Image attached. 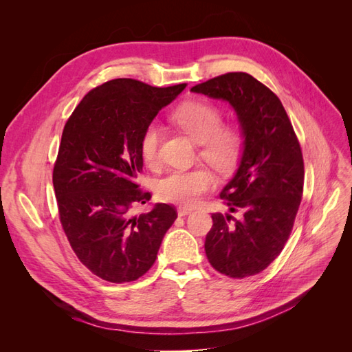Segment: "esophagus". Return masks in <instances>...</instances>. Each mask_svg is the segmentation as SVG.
Wrapping results in <instances>:
<instances>
[{
  "instance_id": "obj_1",
  "label": "esophagus",
  "mask_w": 352,
  "mask_h": 352,
  "mask_svg": "<svg viewBox=\"0 0 352 352\" xmlns=\"http://www.w3.org/2000/svg\"><path fill=\"white\" fill-rule=\"evenodd\" d=\"M190 212H192V210L186 208V207H179V208H177V214H179L180 217H185V216L190 214Z\"/></svg>"
}]
</instances>
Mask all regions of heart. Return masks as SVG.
<instances>
[{
  "label": "heart",
  "mask_w": 352,
  "mask_h": 352,
  "mask_svg": "<svg viewBox=\"0 0 352 352\" xmlns=\"http://www.w3.org/2000/svg\"><path fill=\"white\" fill-rule=\"evenodd\" d=\"M175 123L192 140L201 144V155L219 172H228L241 154L242 140L235 127L220 126L221 114L211 104L188 101L175 110ZM162 129L155 123L146 126L141 138V155L148 166L157 160ZM214 186V177L207 168L175 170L157 184V195L166 202L195 206L199 198Z\"/></svg>",
  "instance_id": "obj_1"
}]
</instances>
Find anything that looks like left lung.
Instances as JSON below:
<instances>
[{"label": "left lung", "mask_w": 352, "mask_h": 352, "mask_svg": "<svg viewBox=\"0 0 352 352\" xmlns=\"http://www.w3.org/2000/svg\"><path fill=\"white\" fill-rule=\"evenodd\" d=\"M190 91L228 101L238 116L242 155L220 198L241 217L214 212L204 247L217 272L248 278L267 267L291 235L304 188L301 146L280 100L251 74L226 73Z\"/></svg>", "instance_id": "1"}]
</instances>
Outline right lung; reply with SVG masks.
Masks as SVG:
<instances>
[{
  "instance_id": "obj_1",
  "label": "right lung",
  "mask_w": 352,
  "mask_h": 352,
  "mask_svg": "<svg viewBox=\"0 0 352 352\" xmlns=\"http://www.w3.org/2000/svg\"><path fill=\"white\" fill-rule=\"evenodd\" d=\"M185 88L109 80L85 95L63 131L52 172L60 221L80 263L104 280L140 279L177 217L168 204L131 211L151 198L135 182L142 133Z\"/></svg>"
}]
</instances>
